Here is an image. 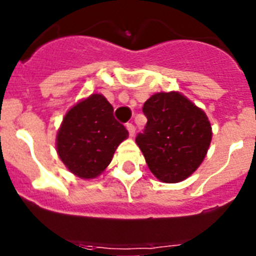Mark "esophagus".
<instances>
[{
	"label": "esophagus",
	"instance_id": "34e87169",
	"mask_svg": "<svg viewBox=\"0 0 256 256\" xmlns=\"http://www.w3.org/2000/svg\"><path fill=\"white\" fill-rule=\"evenodd\" d=\"M126 130H128V132H130V137H133V136H134V132H136V126H134V124H132V123H126Z\"/></svg>",
	"mask_w": 256,
	"mask_h": 256
}]
</instances>
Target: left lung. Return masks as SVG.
I'll list each match as a JSON object with an SVG mask.
<instances>
[{
    "mask_svg": "<svg viewBox=\"0 0 256 256\" xmlns=\"http://www.w3.org/2000/svg\"><path fill=\"white\" fill-rule=\"evenodd\" d=\"M148 123L136 142L156 178L177 183L202 162L212 141L205 112L178 92H160L142 108Z\"/></svg>",
    "mask_w": 256,
    "mask_h": 256,
    "instance_id": "8db88e82",
    "label": "left lung"
}]
</instances>
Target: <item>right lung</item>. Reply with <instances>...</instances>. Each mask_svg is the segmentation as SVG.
Listing matches in <instances>:
<instances>
[{
  "instance_id": "1",
  "label": "right lung",
  "mask_w": 256,
  "mask_h": 256,
  "mask_svg": "<svg viewBox=\"0 0 256 256\" xmlns=\"http://www.w3.org/2000/svg\"><path fill=\"white\" fill-rule=\"evenodd\" d=\"M102 94L76 104L65 115L58 133V154L66 168L80 178L97 177L110 164L128 130L114 118Z\"/></svg>"
}]
</instances>
